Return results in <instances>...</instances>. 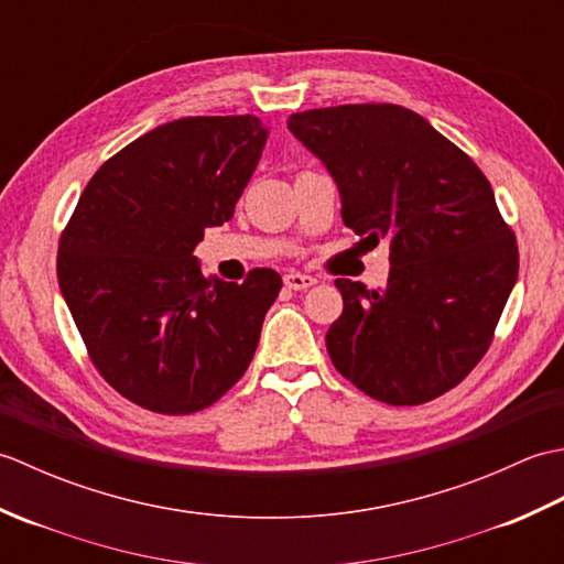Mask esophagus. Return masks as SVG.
Returning a JSON list of instances; mask_svg holds the SVG:
<instances>
[{"mask_svg":"<svg viewBox=\"0 0 564 564\" xmlns=\"http://www.w3.org/2000/svg\"><path fill=\"white\" fill-rule=\"evenodd\" d=\"M283 283L289 285V289H293V291H305V289H310V285H315L317 281L313 279V275H307V273L289 271V273L283 275Z\"/></svg>","mask_w":564,"mask_h":564,"instance_id":"1","label":"esophagus"}]
</instances>
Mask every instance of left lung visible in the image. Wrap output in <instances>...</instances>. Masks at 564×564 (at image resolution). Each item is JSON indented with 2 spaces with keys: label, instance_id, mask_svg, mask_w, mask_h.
<instances>
[{
  "label": "left lung",
  "instance_id": "8db88e82",
  "mask_svg": "<svg viewBox=\"0 0 564 564\" xmlns=\"http://www.w3.org/2000/svg\"><path fill=\"white\" fill-rule=\"evenodd\" d=\"M289 130L322 160L341 220L388 239V285L337 279L344 313L327 332L334 368L368 398L422 404L470 373L519 275L517 237L467 154L394 104L293 113Z\"/></svg>",
  "mask_w": 564,
  "mask_h": 564
}]
</instances>
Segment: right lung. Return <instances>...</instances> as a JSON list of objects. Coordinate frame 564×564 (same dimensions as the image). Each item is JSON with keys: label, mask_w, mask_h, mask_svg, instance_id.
<instances>
[{"label": "right lung", "mask_w": 564, "mask_h": 564, "mask_svg": "<svg viewBox=\"0 0 564 564\" xmlns=\"http://www.w3.org/2000/svg\"><path fill=\"white\" fill-rule=\"evenodd\" d=\"M267 135L257 116L158 126L99 166L59 237L57 283L91 364L142 410H203L257 351L281 275L208 279L194 249L232 218Z\"/></svg>", "instance_id": "1"}]
</instances>
